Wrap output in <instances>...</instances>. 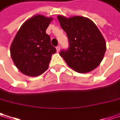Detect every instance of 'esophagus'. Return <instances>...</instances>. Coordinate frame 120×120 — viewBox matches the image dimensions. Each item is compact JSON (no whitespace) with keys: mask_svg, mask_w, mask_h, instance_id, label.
Instances as JSON below:
<instances>
[{"mask_svg":"<svg viewBox=\"0 0 120 120\" xmlns=\"http://www.w3.org/2000/svg\"><path fill=\"white\" fill-rule=\"evenodd\" d=\"M56 52H59L60 51V46H57L56 47Z\"/></svg>","mask_w":120,"mask_h":120,"instance_id":"34e87169","label":"esophagus"}]
</instances>
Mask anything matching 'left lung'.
<instances>
[{
    "mask_svg": "<svg viewBox=\"0 0 120 120\" xmlns=\"http://www.w3.org/2000/svg\"><path fill=\"white\" fill-rule=\"evenodd\" d=\"M61 28L67 33L70 46L59 53L74 71L90 72L96 68L106 52V42L95 23L87 18L58 15Z\"/></svg>",
    "mask_w": 120,
    "mask_h": 120,
    "instance_id": "8db88e82",
    "label": "left lung"
}]
</instances>
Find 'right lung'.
Returning <instances> with one entry per match:
<instances>
[{"instance_id": "obj_1", "label": "right lung", "mask_w": 120, "mask_h": 120, "mask_svg": "<svg viewBox=\"0 0 120 120\" xmlns=\"http://www.w3.org/2000/svg\"><path fill=\"white\" fill-rule=\"evenodd\" d=\"M52 18L35 15L24 22L13 39L10 53L13 63L22 74L38 76L48 68L56 48L46 33Z\"/></svg>"}]
</instances>
